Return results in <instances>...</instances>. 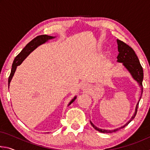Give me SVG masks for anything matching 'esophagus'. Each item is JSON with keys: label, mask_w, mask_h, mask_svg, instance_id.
Here are the masks:
<instances>
[{"label": "esophagus", "mask_w": 150, "mask_h": 150, "mask_svg": "<svg viewBox=\"0 0 150 150\" xmlns=\"http://www.w3.org/2000/svg\"><path fill=\"white\" fill-rule=\"evenodd\" d=\"M90 88V85L88 84L87 83H82L81 85V90L84 91H87L88 89H89Z\"/></svg>", "instance_id": "34e87169"}]
</instances>
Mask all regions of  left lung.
I'll return each mask as SVG.
<instances>
[{
	"label": "left lung",
	"mask_w": 150,
	"mask_h": 150,
	"mask_svg": "<svg viewBox=\"0 0 150 150\" xmlns=\"http://www.w3.org/2000/svg\"><path fill=\"white\" fill-rule=\"evenodd\" d=\"M118 43V50L119 52V54L118 55V62L120 63H123V65H124L127 69H128L131 75H132L133 78L135 79L137 82L139 83V86L142 88V95L143 93V85H142V81H143L144 78V73H143V68H142V65L139 63V61L138 59V57L137 56L135 52L131 47L129 46L128 45H127L125 43L123 42L122 41L117 40ZM142 95L140 96V98L142 97ZM139 102L137 104L136 108V112L134 115L132 117V118L128 121L125 125L120 127V128L115 129L114 130H103V129H100L95 126L94 124L91 122V124L92 125L94 128L96 130H97L100 132L102 133H112L118 131L121 128H123L124 127L128 125V124L130 122L133 120L136 115L137 111H138Z\"/></svg>",
	"instance_id": "obj_1"
}]
</instances>
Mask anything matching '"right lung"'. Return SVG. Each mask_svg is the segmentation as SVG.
<instances>
[{"label":"right lung","instance_id":"obj_1","mask_svg":"<svg viewBox=\"0 0 150 150\" xmlns=\"http://www.w3.org/2000/svg\"><path fill=\"white\" fill-rule=\"evenodd\" d=\"M54 38V37L50 36V35H38V36L35 37V38L33 39L31 42H30L28 44L26 45V47H25L24 49L22 50V52L16 57V58H15L14 60L13 63H12L11 72L8 77V87L10 85V82H11L12 78L13 77L17 66L21 64V63L23 62L25 58H26L33 50L38 46V45L44 44V43H45V42H47L48 40L52 39ZM75 98H76V96L69 103V105H70L75 100Z\"/></svg>","mask_w":150,"mask_h":150}]
</instances>
